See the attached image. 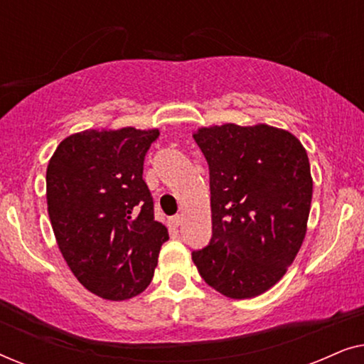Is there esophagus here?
Instances as JSON below:
<instances>
[{
  "mask_svg": "<svg viewBox=\"0 0 364 364\" xmlns=\"http://www.w3.org/2000/svg\"><path fill=\"white\" fill-rule=\"evenodd\" d=\"M181 223H182V217L181 215H176V217L168 218V227H171V228H177L178 225H181Z\"/></svg>",
  "mask_w": 364,
  "mask_h": 364,
  "instance_id": "esophagus-1",
  "label": "esophagus"
}]
</instances>
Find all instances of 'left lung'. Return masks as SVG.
<instances>
[{"label":"left lung","mask_w":364,"mask_h":364,"mask_svg":"<svg viewBox=\"0 0 364 364\" xmlns=\"http://www.w3.org/2000/svg\"><path fill=\"white\" fill-rule=\"evenodd\" d=\"M210 173L212 238L192 252L200 277L228 298L270 290L306 233L313 181L301 142L267 124L193 134Z\"/></svg>","instance_id":"obj_1"}]
</instances>
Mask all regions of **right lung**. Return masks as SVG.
<instances>
[{
    "instance_id": "right-lung-1",
    "label": "right lung",
    "mask_w": 364,
    "mask_h": 364,
    "mask_svg": "<svg viewBox=\"0 0 364 364\" xmlns=\"http://www.w3.org/2000/svg\"><path fill=\"white\" fill-rule=\"evenodd\" d=\"M157 137V129H89L64 139L48 164V213L59 250L79 283L106 300L146 290L168 240L142 178Z\"/></svg>"
}]
</instances>
